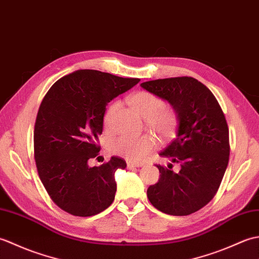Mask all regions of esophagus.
<instances>
[{
	"mask_svg": "<svg viewBox=\"0 0 259 259\" xmlns=\"http://www.w3.org/2000/svg\"><path fill=\"white\" fill-rule=\"evenodd\" d=\"M126 167L129 169H134V168H140L142 167V163H134V162H128L126 163Z\"/></svg>",
	"mask_w": 259,
	"mask_h": 259,
	"instance_id": "esophagus-1",
	"label": "esophagus"
}]
</instances>
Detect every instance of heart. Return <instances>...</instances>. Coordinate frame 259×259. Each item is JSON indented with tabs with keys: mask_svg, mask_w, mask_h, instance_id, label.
I'll return each mask as SVG.
<instances>
[{
	"mask_svg": "<svg viewBox=\"0 0 259 259\" xmlns=\"http://www.w3.org/2000/svg\"><path fill=\"white\" fill-rule=\"evenodd\" d=\"M128 103L137 114L146 120L147 125L159 139L172 138L178 125V115L174 109L164 107V101L160 97L148 91H139L128 98ZM115 109L117 104H112L104 113V128H111ZM155 146V139L151 136H121L110 142L109 148L113 155L123 157L130 161H140Z\"/></svg>",
	"mask_w": 259,
	"mask_h": 259,
	"instance_id": "1",
	"label": "heart"
}]
</instances>
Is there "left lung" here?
I'll list each match as a JSON object with an SVG mask.
<instances>
[{"label":"left lung","mask_w":259,"mask_h":259,"mask_svg":"<svg viewBox=\"0 0 259 259\" xmlns=\"http://www.w3.org/2000/svg\"><path fill=\"white\" fill-rule=\"evenodd\" d=\"M166 100L178 115L177 136L159 153L180 163L179 172L157 166L158 183L147 190L152 206L172 216H187L210 201L229 160V131L223 110L208 88L191 76L140 84Z\"/></svg>","instance_id":"obj_1"}]
</instances>
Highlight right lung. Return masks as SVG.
Masks as SVG:
<instances>
[{
  "mask_svg": "<svg viewBox=\"0 0 259 259\" xmlns=\"http://www.w3.org/2000/svg\"><path fill=\"white\" fill-rule=\"evenodd\" d=\"M139 81L78 70L58 80L43 99L34 126L36 168L49 196L64 211L95 216L113 202L114 174L125 161L111 157L100 167L88 162L100 151L98 137L108 103Z\"/></svg>",
  "mask_w": 259,
  "mask_h": 259,
  "instance_id": "obj_1",
  "label": "right lung"
}]
</instances>
